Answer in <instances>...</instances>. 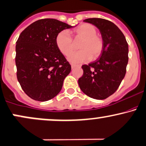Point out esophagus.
<instances>
[{
  "instance_id": "34e87169",
  "label": "esophagus",
  "mask_w": 146,
  "mask_h": 146,
  "mask_svg": "<svg viewBox=\"0 0 146 146\" xmlns=\"http://www.w3.org/2000/svg\"><path fill=\"white\" fill-rule=\"evenodd\" d=\"M77 66H78L76 65V64H71V68H76V67H77Z\"/></svg>"
}]
</instances>
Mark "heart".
Here are the masks:
<instances>
[{
	"label": "heart",
	"instance_id": "1",
	"mask_svg": "<svg viewBox=\"0 0 146 146\" xmlns=\"http://www.w3.org/2000/svg\"><path fill=\"white\" fill-rule=\"evenodd\" d=\"M74 39H80V50L73 52L68 57L71 63H82L92 59L98 58L104 49V41L97 35L95 27L89 23H83L77 27L73 31ZM56 44L59 50L64 55H69L74 50V44L69 33L66 30H62L56 36Z\"/></svg>",
	"mask_w": 146,
	"mask_h": 146
}]
</instances>
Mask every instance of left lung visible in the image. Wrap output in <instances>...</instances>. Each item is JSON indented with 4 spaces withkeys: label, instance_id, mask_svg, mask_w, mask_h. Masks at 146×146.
I'll list each match as a JSON object with an SVG mask.
<instances>
[{
    "label": "left lung",
    "instance_id": "left-lung-1",
    "mask_svg": "<svg viewBox=\"0 0 146 146\" xmlns=\"http://www.w3.org/2000/svg\"><path fill=\"white\" fill-rule=\"evenodd\" d=\"M84 21L99 29L104 41V49L100 58L82 66L84 73L78 80V84L89 97L104 100L117 90L125 76L128 44L121 30L110 21L91 18Z\"/></svg>",
    "mask_w": 146,
    "mask_h": 146
}]
</instances>
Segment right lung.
<instances>
[{"label": "right lung", "mask_w": 146, "mask_h": 146, "mask_svg": "<svg viewBox=\"0 0 146 146\" xmlns=\"http://www.w3.org/2000/svg\"><path fill=\"white\" fill-rule=\"evenodd\" d=\"M71 25L54 19L36 21L21 33L16 45L17 76L32 99L47 101L60 92L71 66L56 44L57 34Z\"/></svg>", "instance_id": "add662e5"}]
</instances>
